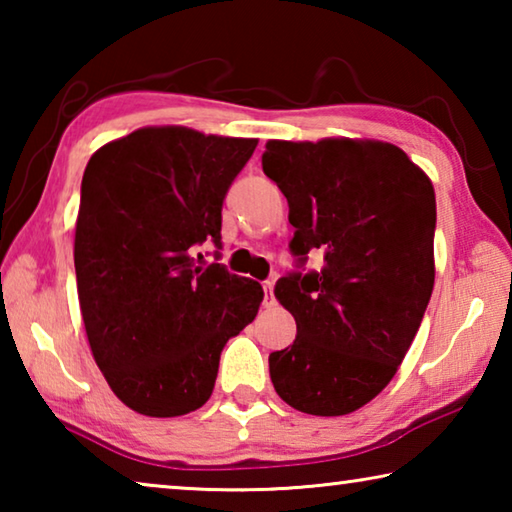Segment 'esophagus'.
<instances>
[{
    "label": "esophagus",
    "instance_id": "obj_1",
    "mask_svg": "<svg viewBox=\"0 0 512 512\" xmlns=\"http://www.w3.org/2000/svg\"><path fill=\"white\" fill-rule=\"evenodd\" d=\"M264 307H273L275 305V296H273V282H264Z\"/></svg>",
    "mask_w": 512,
    "mask_h": 512
}]
</instances>
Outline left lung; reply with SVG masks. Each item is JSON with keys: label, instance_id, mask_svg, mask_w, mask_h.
Here are the masks:
<instances>
[{"label": "left lung", "instance_id": "8db88e82", "mask_svg": "<svg viewBox=\"0 0 512 512\" xmlns=\"http://www.w3.org/2000/svg\"><path fill=\"white\" fill-rule=\"evenodd\" d=\"M262 167L287 196L298 266L323 255L275 284L298 334L268 357L271 381L302 413H352L395 377L429 305L433 185L395 144L350 137L271 140Z\"/></svg>", "mask_w": 512, "mask_h": 512}]
</instances>
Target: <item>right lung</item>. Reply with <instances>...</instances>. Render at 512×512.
<instances>
[{"label": "right lung", "instance_id": "1", "mask_svg": "<svg viewBox=\"0 0 512 512\" xmlns=\"http://www.w3.org/2000/svg\"><path fill=\"white\" fill-rule=\"evenodd\" d=\"M257 146L185 126L108 142L83 173L74 268L92 357L121 402L176 418L210 400L223 345L257 316L259 282L223 264L221 207Z\"/></svg>", "mask_w": 512, "mask_h": 512}]
</instances>
